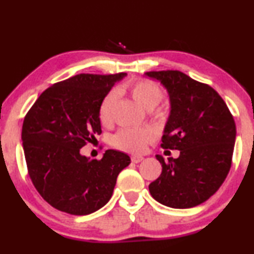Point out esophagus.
<instances>
[{
  "label": "esophagus",
  "instance_id": "34e87169",
  "mask_svg": "<svg viewBox=\"0 0 254 254\" xmlns=\"http://www.w3.org/2000/svg\"><path fill=\"white\" fill-rule=\"evenodd\" d=\"M143 160H144V157L139 156V155H133V156L131 157V161H132L133 163H139V162H142Z\"/></svg>",
  "mask_w": 254,
  "mask_h": 254
}]
</instances>
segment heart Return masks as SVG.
<instances>
[{"label":"heart","instance_id":"b5f03b06","mask_svg":"<svg viewBox=\"0 0 254 254\" xmlns=\"http://www.w3.org/2000/svg\"><path fill=\"white\" fill-rule=\"evenodd\" d=\"M127 92L131 97L146 110L155 109L163 98V91L154 81L139 79L127 85ZM116 103V93L109 92L102 98L98 106V118L104 127L112 123V111ZM162 116V112H157ZM152 139V132L149 129H123L116 133L112 138V143L116 148L129 152H139Z\"/></svg>","mask_w":254,"mask_h":254}]
</instances>
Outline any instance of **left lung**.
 <instances>
[{
	"label": "left lung",
	"mask_w": 254,
	"mask_h": 254,
	"mask_svg": "<svg viewBox=\"0 0 254 254\" xmlns=\"http://www.w3.org/2000/svg\"><path fill=\"white\" fill-rule=\"evenodd\" d=\"M145 75L167 88L170 115L162 136L163 149L180 150L177 158L161 155L162 173L149 185L151 196L172 208H191L216 193L231 169L235 123L219 93L180 71Z\"/></svg>",
	"instance_id": "obj_1"
}]
</instances>
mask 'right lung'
Segmentation results:
<instances>
[{"mask_svg":"<svg viewBox=\"0 0 254 254\" xmlns=\"http://www.w3.org/2000/svg\"><path fill=\"white\" fill-rule=\"evenodd\" d=\"M127 73H81L40 94L22 125V145L33 185L54 208L87 215L109 202L118 174L130 164L124 152L106 150L90 160L80 149L102 133L98 106Z\"/></svg>","mask_w":254,"mask_h":254,"instance_id":"right-lung-1","label":"right lung"}]
</instances>
